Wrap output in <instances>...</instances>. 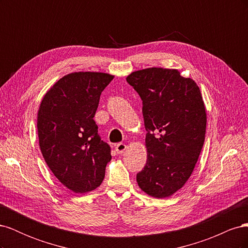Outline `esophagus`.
Here are the masks:
<instances>
[{
    "label": "esophagus",
    "instance_id": "1",
    "mask_svg": "<svg viewBox=\"0 0 248 248\" xmlns=\"http://www.w3.org/2000/svg\"><path fill=\"white\" fill-rule=\"evenodd\" d=\"M126 148H127V146L125 145V144H123V142H120V144H118L116 147H115V150H116V152L118 153V154H122L125 150H126Z\"/></svg>",
    "mask_w": 248,
    "mask_h": 248
}]
</instances>
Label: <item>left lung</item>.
<instances>
[{
    "label": "left lung",
    "instance_id": "1",
    "mask_svg": "<svg viewBox=\"0 0 248 248\" xmlns=\"http://www.w3.org/2000/svg\"><path fill=\"white\" fill-rule=\"evenodd\" d=\"M127 82L142 100L147 163L137 175L148 196L164 199L191 176L205 140L207 114L201 90L178 69L152 67L131 72Z\"/></svg>",
    "mask_w": 248,
    "mask_h": 248
}]
</instances>
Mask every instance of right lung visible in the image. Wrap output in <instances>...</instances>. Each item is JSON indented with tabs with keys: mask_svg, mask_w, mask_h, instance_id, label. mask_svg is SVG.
I'll use <instances>...</instances> for the list:
<instances>
[{
	"mask_svg": "<svg viewBox=\"0 0 248 248\" xmlns=\"http://www.w3.org/2000/svg\"><path fill=\"white\" fill-rule=\"evenodd\" d=\"M114 78L104 72L69 73L40 102L37 130L42 156L59 181L76 193L99 187L111 159L93 118L101 92Z\"/></svg>",
	"mask_w": 248,
	"mask_h": 248,
	"instance_id": "right-lung-1",
	"label": "right lung"
}]
</instances>
